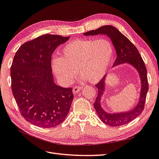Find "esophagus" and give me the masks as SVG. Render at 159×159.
I'll return each mask as SVG.
<instances>
[{
  "mask_svg": "<svg viewBox=\"0 0 159 159\" xmlns=\"http://www.w3.org/2000/svg\"><path fill=\"white\" fill-rule=\"evenodd\" d=\"M83 86L75 87L73 88V90H72V91H73V93L76 94V93H79V92H80L81 90L83 89Z\"/></svg>",
  "mask_w": 159,
  "mask_h": 159,
  "instance_id": "34e87169",
  "label": "esophagus"
}]
</instances>
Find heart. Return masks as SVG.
Returning a JSON list of instances; mask_svg holds the SVG:
<instances>
[{"instance_id":"obj_1","label":"heart","mask_w":159,"mask_h":159,"mask_svg":"<svg viewBox=\"0 0 159 159\" xmlns=\"http://www.w3.org/2000/svg\"><path fill=\"white\" fill-rule=\"evenodd\" d=\"M114 47L108 40L77 39L68 43L61 57L51 60L53 72L59 82L68 85L79 75L91 83L100 80L114 57Z\"/></svg>"}]
</instances>
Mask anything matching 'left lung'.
I'll return each instance as SVG.
<instances>
[{
	"instance_id": "8db88e82",
	"label": "left lung",
	"mask_w": 159,
	"mask_h": 159,
	"mask_svg": "<svg viewBox=\"0 0 159 159\" xmlns=\"http://www.w3.org/2000/svg\"><path fill=\"white\" fill-rule=\"evenodd\" d=\"M84 36L106 35L110 38L116 50V59L113 64V68L123 64L132 66L138 71L141 89H140L138 102L134 108L127 111L120 112H107L102 106V98L106 89V81L108 73L104 76L102 80L95 85L98 88V96L93 104L95 111L101 120L105 124L111 127L120 126L129 123L137 118L143 111L148 91V83L147 78V70L142 58L138 50L126 36L123 35L119 30L112 25H104L94 30L84 32Z\"/></svg>"
}]
</instances>
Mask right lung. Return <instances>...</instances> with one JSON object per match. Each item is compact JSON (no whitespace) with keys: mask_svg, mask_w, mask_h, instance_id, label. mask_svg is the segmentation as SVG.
Returning a JSON list of instances; mask_svg holds the SVG:
<instances>
[{"mask_svg":"<svg viewBox=\"0 0 159 159\" xmlns=\"http://www.w3.org/2000/svg\"><path fill=\"white\" fill-rule=\"evenodd\" d=\"M69 39L42 35L23 44L13 57L11 67L13 96L22 116L38 127L57 126L70 109L72 89L54 83L51 66L53 51Z\"/></svg>","mask_w":159,"mask_h":159,"instance_id":"right-lung-1","label":"right lung"}]
</instances>
